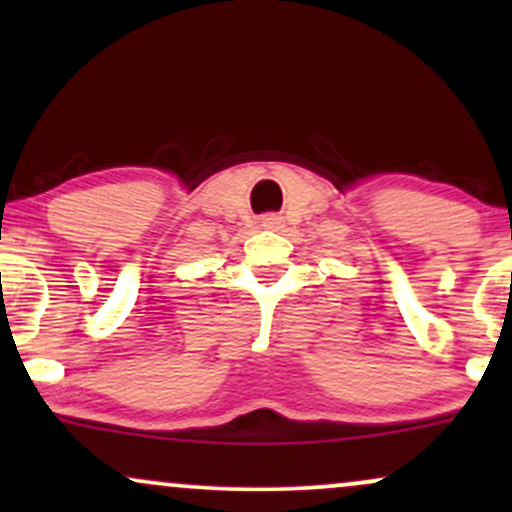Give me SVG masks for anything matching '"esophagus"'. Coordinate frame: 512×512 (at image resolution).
<instances>
[{"mask_svg":"<svg viewBox=\"0 0 512 512\" xmlns=\"http://www.w3.org/2000/svg\"><path fill=\"white\" fill-rule=\"evenodd\" d=\"M262 226L269 228V231H279V228H284V219L279 214H264Z\"/></svg>","mask_w":512,"mask_h":512,"instance_id":"obj_1","label":"esophagus"}]
</instances>
